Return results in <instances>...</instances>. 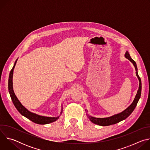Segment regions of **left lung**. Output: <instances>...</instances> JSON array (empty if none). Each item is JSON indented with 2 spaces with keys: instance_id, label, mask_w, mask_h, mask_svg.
Here are the masks:
<instances>
[{
  "instance_id": "obj_1",
  "label": "left lung",
  "mask_w": 150,
  "mask_h": 150,
  "mask_svg": "<svg viewBox=\"0 0 150 150\" xmlns=\"http://www.w3.org/2000/svg\"><path fill=\"white\" fill-rule=\"evenodd\" d=\"M125 56L126 58L129 59L133 63L134 66L135 68L136 75L139 79V88L137 91V94L132 103L129 107H128L126 109H125L124 111H123L122 112H121L119 114L115 115L112 116H110L109 117H105V118H97V117H94L90 116L88 115H87V116H88V118L90 119V120H91V122H92L94 124L100 125V126H109L111 125L116 124L123 120H125V119H126L128 116H129L132 113V112L134 110L135 107L137 106V103L140 98L141 94V88H142L141 80V78L139 76L138 74V69H137L136 62L131 57V56L127 51H126V52L125 54Z\"/></svg>"
}]
</instances>
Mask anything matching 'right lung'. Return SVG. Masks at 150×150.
I'll return each instance as SVG.
<instances>
[{
  "mask_svg": "<svg viewBox=\"0 0 150 150\" xmlns=\"http://www.w3.org/2000/svg\"><path fill=\"white\" fill-rule=\"evenodd\" d=\"M18 59L15 61L14 65L11 69L10 74H9V80H8V89H9V92L10 94V96L11 97L12 101L16 108V109L18 110V111L23 116H25V117L28 118L29 120H31L32 122L37 123V124H40V125H45V124H48L52 122H53L57 120L59 117V116L56 117H46V116H42L38 115L37 114L33 113L28 111L26 108H25L21 104V103L19 102L17 97H16L13 90V85H12V78H13V69L15 68V66L16 65V63ZM62 113V111L60 112V115Z\"/></svg>",
  "mask_w": 150,
  "mask_h": 150,
  "instance_id": "obj_1",
  "label": "right lung"
}]
</instances>
